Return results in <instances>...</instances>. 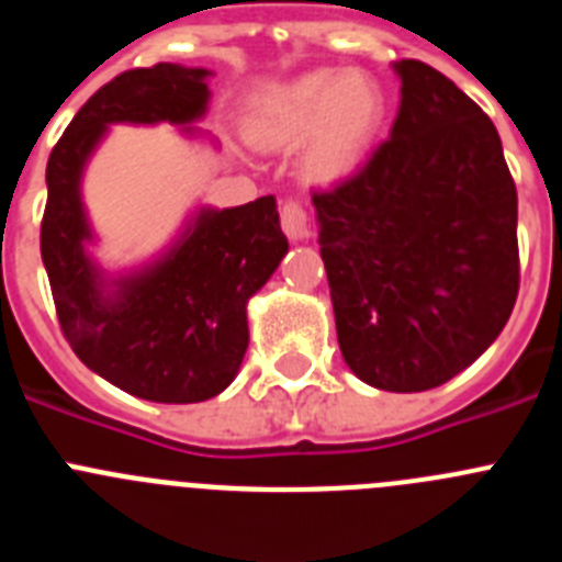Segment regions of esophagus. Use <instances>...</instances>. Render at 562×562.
I'll list each match as a JSON object with an SVG mask.
<instances>
[{
	"label": "esophagus",
	"instance_id": "obj_1",
	"mask_svg": "<svg viewBox=\"0 0 562 562\" xmlns=\"http://www.w3.org/2000/svg\"><path fill=\"white\" fill-rule=\"evenodd\" d=\"M281 231L292 238V241H304L310 238V216L306 207L295 200H286L281 205Z\"/></svg>",
	"mask_w": 562,
	"mask_h": 562
}]
</instances>
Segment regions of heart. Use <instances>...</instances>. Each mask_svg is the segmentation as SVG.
Listing matches in <instances>:
<instances>
[{"mask_svg":"<svg viewBox=\"0 0 562 562\" xmlns=\"http://www.w3.org/2000/svg\"><path fill=\"white\" fill-rule=\"evenodd\" d=\"M385 121L380 83L360 69H315L258 103L250 137L265 148H304L312 182L349 177L374 146Z\"/></svg>","mask_w":562,"mask_h":562,"instance_id":"1","label":"heart"}]
</instances>
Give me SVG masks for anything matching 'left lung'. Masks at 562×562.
Segmentation results:
<instances>
[{"label":"left lung","instance_id":"1","mask_svg":"<svg viewBox=\"0 0 562 562\" xmlns=\"http://www.w3.org/2000/svg\"><path fill=\"white\" fill-rule=\"evenodd\" d=\"M394 128L312 193L337 342L380 391L453 380L501 335L520 284L518 191L493 121L428 64H394Z\"/></svg>","mask_w":562,"mask_h":562}]
</instances>
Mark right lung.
<instances>
[{
    "label": "right lung",
    "mask_w": 562,
    "mask_h": 562,
    "mask_svg": "<svg viewBox=\"0 0 562 562\" xmlns=\"http://www.w3.org/2000/svg\"><path fill=\"white\" fill-rule=\"evenodd\" d=\"M207 76L180 64L121 72L78 109L47 160L42 261L64 337L83 366L148 402H205L231 385L250 342L247 301L290 250L276 196H258L202 207L177 245L134 276L109 281L87 256L81 173L109 123L200 121Z\"/></svg>",
    "instance_id": "obj_1"
}]
</instances>
